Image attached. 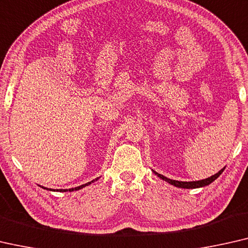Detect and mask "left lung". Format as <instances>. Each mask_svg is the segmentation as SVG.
<instances>
[{"label":"left lung","mask_w":248,"mask_h":248,"mask_svg":"<svg viewBox=\"0 0 248 248\" xmlns=\"http://www.w3.org/2000/svg\"><path fill=\"white\" fill-rule=\"evenodd\" d=\"M224 169H225V167L223 169H220V170L217 173H215V175L208 177V178L202 179V180H195V182H179V180H172L170 178H167V177L160 175V173H158L157 171H155V170H153V171L155 175H157L160 179L165 180V182H167L168 184L172 185V186L178 187V188H186V189H194V188H201V187L208 186V185L212 184L214 180H216L217 178H218V177L221 175V172L224 171Z\"/></svg>","instance_id":"8db88e82"}]
</instances>
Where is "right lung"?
Listing matches in <instances>:
<instances>
[{
  "label": "right lung",
  "mask_w": 248,
  "mask_h": 248,
  "mask_svg": "<svg viewBox=\"0 0 248 248\" xmlns=\"http://www.w3.org/2000/svg\"><path fill=\"white\" fill-rule=\"evenodd\" d=\"M98 179H99V177H98V178H95V179L92 180V182H89V183L84 184V185H81V186H79V187H75V188H69V189H60V190L57 189V190H55V189H51V188H46V187H43V186H40V187H42L43 189H46V190H51V191H63V193H64V191H75V190L82 189V188H84V187H86V186H89V185H90V184L94 183V182H97Z\"/></svg>",
  "instance_id": "add662e5"
}]
</instances>
